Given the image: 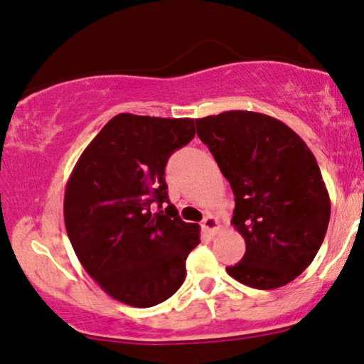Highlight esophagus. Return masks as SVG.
Segmentation results:
<instances>
[{
  "instance_id": "1",
  "label": "esophagus",
  "mask_w": 364,
  "mask_h": 364,
  "mask_svg": "<svg viewBox=\"0 0 364 364\" xmlns=\"http://www.w3.org/2000/svg\"><path fill=\"white\" fill-rule=\"evenodd\" d=\"M202 228L208 233V235H215V233L220 230V225H218L217 217H213L212 213L205 215V218H203V222H202Z\"/></svg>"
}]
</instances>
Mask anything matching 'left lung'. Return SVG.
I'll use <instances>...</instances> for the list:
<instances>
[{"label":"left lung","instance_id":"8db88e82","mask_svg":"<svg viewBox=\"0 0 364 364\" xmlns=\"http://www.w3.org/2000/svg\"><path fill=\"white\" fill-rule=\"evenodd\" d=\"M235 196L232 223L245 255L227 273L258 290L280 288L313 262L326 235L330 197L320 167L296 132L275 117L227 111L196 119Z\"/></svg>","mask_w":364,"mask_h":364}]
</instances>
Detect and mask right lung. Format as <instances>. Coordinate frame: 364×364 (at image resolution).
<instances>
[{"label": "right lung", "mask_w": 364, "mask_h": 364, "mask_svg": "<svg viewBox=\"0 0 364 364\" xmlns=\"http://www.w3.org/2000/svg\"><path fill=\"white\" fill-rule=\"evenodd\" d=\"M196 136L193 119L117 114L84 149L64 193V223L89 275L114 300L137 308L166 301L200 243L197 223L154 213L168 203L166 166Z\"/></svg>", "instance_id": "add662e5"}]
</instances>
